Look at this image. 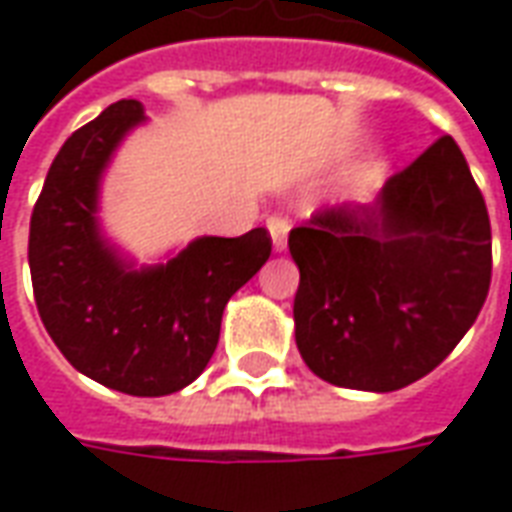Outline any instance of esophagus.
<instances>
[{
  "instance_id": "esophagus-1",
  "label": "esophagus",
  "mask_w": 512,
  "mask_h": 512,
  "mask_svg": "<svg viewBox=\"0 0 512 512\" xmlns=\"http://www.w3.org/2000/svg\"><path fill=\"white\" fill-rule=\"evenodd\" d=\"M267 228H270V237H273V245L275 250H284L286 248V234H289V217L284 215H270L267 217Z\"/></svg>"
}]
</instances>
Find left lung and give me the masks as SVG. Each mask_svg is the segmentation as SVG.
Here are the masks:
<instances>
[{"label": "left lung", "instance_id": "1", "mask_svg": "<svg viewBox=\"0 0 512 512\" xmlns=\"http://www.w3.org/2000/svg\"><path fill=\"white\" fill-rule=\"evenodd\" d=\"M300 267L295 342L317 378L397 391L466 336L491 286V220L444 134L394 173L378 204L317 209L289 231Z\"/></svg>", "mask_w": 512, "mask_h": 512}]
</instances>
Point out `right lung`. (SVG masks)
<instances>
[{
  "instance_id": "obj_1",
  "label": "right lung",
  "mask_w": 512,
  "mask_h": 512,
  "mask_svg": "<svg viewBox=\"0 0 512 512\" xmlns=\"http://www.w3.org/2000/svg\"><path fill=\"white\" fill-rule=\"evenodd\" d=\"M140 121V101H115L65 140L32 209L30 273L38 314L68 364L107 389L162 397L204 372L228 297L262 270L273 239L267 228L204 237L162 267L126 270L93 212L101 170Z\"/></svg>"
}]
</instances>
